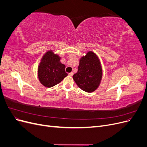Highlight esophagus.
Returning a JSON list of instances; mask_svg holds the SVG:
<instances>
[{
  "label": "esophagus",
  "instance_id": "1",
  "mask_svg": "<svg viewBox=\"0 0 147 147\" xmlns=\"http://www.w3.org/2000/svg\"><path fill=\"white\" fill-rule=\"evenodd\" d=\"M73 75H74V73L73 72H70V73H69V75L70 77H72V76H73Z\"/></svg>",
  "mask_w": 147,
  "mask_h": 147
}]
</instances>
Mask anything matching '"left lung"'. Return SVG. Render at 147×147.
I'll list each match as a JSON object with an SVG mask.
<instances>
[{"label":"left lung","instance_id":"8db88e82","mask_svg":"<svg viewBox=\"0 0 147 147\" xmlns=\"http://www.w3.org/2000/svg\"><path fill=\"white\" fill-rule=\"evenodd\" d=\"M102 76V70L98 57L90 51L80 60L78 72L73 75V78L82 90L91 92L98 88Z\"/></svg>","mask_w":147,"mask_h":147}]
</instances>
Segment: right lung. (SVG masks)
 <instances>
[{
    "label": "right lung",
    "mask_w": 147,
    "mask_h": 147,
    "mask_svg": "<svg viewBox=\"0 0 147 147\" xmlns=\"http://www.w3.org/2000/svg\"><path fill=\"white\" fill-rule=\"evenodd\" d=\"M67 76L65 65L61 64L60 57L49 51L44 55L38 69L39 81L43 86L51 88L59 83Z\"/></svg>",
    "instance_id": "obj_1"
}]
</instances>
